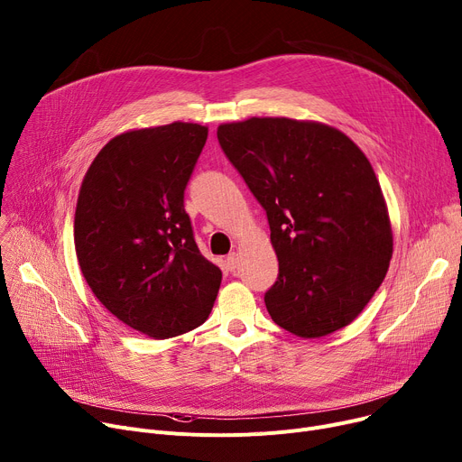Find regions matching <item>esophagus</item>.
Segmentation results:
<instances>
[{"instance_id": "esophagus-1", "label": "esophagus", "mask_w": 462, "mask_h": 462, "mask_svg": "<svg viewBox=\"0 0 462 462\" xmlns=\"http://www.w3.org/2000/svg\"><path fill=\"white\" fill-rule=\"evenodd\" d=\"M226 267H228L230 271L237 267V254H236V253H232V254L226 256Z\"/></svg>"}]
</instances>
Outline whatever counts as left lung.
I'll return each instance as SVG.
<instances>
[{
	"label": "left lung",
	"instance_id": "1",
	"mask_svg": "<svg viewBox=\"0 0 462 462\" xmlns=\"http://www.w3.org/2000/svg\"><path fill=\"white\" fill-rule=\"evenodd\" d=\"M230 163L267 213L279 279L271 319L300 337L349 325L392 258L386 202L364 152L310 120L253 116L217 128Z\"/></svg>",
	"mask_w": 462,
	"mask_h": 462
}]
</instances>
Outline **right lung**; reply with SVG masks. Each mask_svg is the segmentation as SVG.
<instances>
[{"label": "right lung", "instance_id": "obj_1", "mask_svg": "<svg viewBox=\"0 0 462 462\" xmlns=\"http://www.w3.org/2000/svg\"><path fill=\"white\" fill-rule=\"evenodd\" d=\"M206 139L193 122L120 134L78 197L74 243L87 284L116 319L156 340L202 325L223 279L183 208Z\"/></svg>", "mask_w": 462, "mask_h": 462}]
</instances>
